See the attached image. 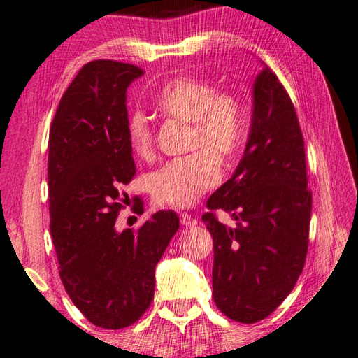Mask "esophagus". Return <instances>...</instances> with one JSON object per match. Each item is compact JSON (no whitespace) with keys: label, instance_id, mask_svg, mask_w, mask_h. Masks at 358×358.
<instances>
[{"label":"esophagus","instance_id":"esophagus-1","mask_svg":"<svg viewBox=\"0 0 358 358\" xmlns=\"http://www.w3.org/2000/svg\"><path fill=\"white\" fill-rule=\"evenodd\" d=\"M198 222V219L196 217H194V216H190V214H187V213H184V214H180V224L182 225H195Z\"/></svg>","mask_w":358,"mask_h":358}]
</instances>
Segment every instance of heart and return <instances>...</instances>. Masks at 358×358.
<instances>
[{"instance_id": "b5f03b06", "label": "heart", "mask_w": 358, "mask_h": 358, "mask_svg": "<svg viewBox=\"0 0 358 358\" xmlns=\"http://www.w3.org/2000/svg\"><path fill=\"white\" fill-rule=\"evenodd\" d=\"M153 106L173 122L190 124V157L164 164L150 176L148 189L158 205L189 208L216 187L221 179V161L238 155L248 134V113L238 92L217 87L210 80L180 75L164 83ZM126 137L136 158H155V136L145 115L133 113Z\"/></svg>"}]
</instances>
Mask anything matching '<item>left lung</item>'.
<instances>
[{
    "instance_id": "obj_1",
    "label": "left lung",
    "mask_w": 358,
    "mask_h": 358,
    "mask_svg": "<svg viewBox=\"0 0 358 358\" xmlns=\"http://www.w3.org/2000/svg\"><path fill=\"white\" fill-rule=\"evenodd\" d=\"M201 216L213 236V298L225 317L256 323L291 293L309 246L312 192L296 108L277 75L264 67L245 155L235 174L208 198ZM224 209L235 228L218 222Z\"/></svg>"
}]
</instances>
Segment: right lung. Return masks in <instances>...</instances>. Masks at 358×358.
<instances>
[{"instance_id":"1","label":"right lung","mask_w":358,"mask_h":358,"mask_svg":"<svg viewBox=\"0 0 358 358\" xmlns=\"http://www.w3.org/2000/svg\"><path fill=\"white\" fill-rule=\"evenodd\" d=\"M144 70L92 60L75 76L49 129V230L59 275L92 325L120 329L144 315L155 291V266L179 229L173 210L139 229L115 230L136 176L126 124V90ZM125 198L123 199L122 196ZM131 208L144 213V201Z\"/></svg>"}]
</instances>
